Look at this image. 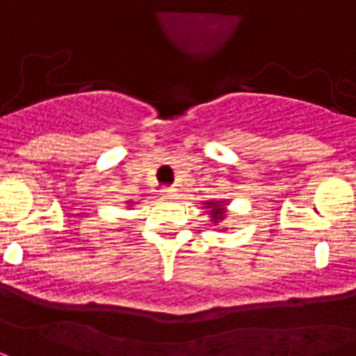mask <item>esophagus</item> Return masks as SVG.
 Wrapping results in <instances>:
<instances>
[{"instance_id": "esophagus-1", "label": "esophagus", "mask_w": 356, "mask_h": 356, "mask_svg": "<svg viewBox=\"0 0 356 356\" xmlns=\"http://www.w3.org/2000/svg\"><path fill=\"white\" fill-rule=\"evenodd\" d=\"M161 195L167 198H175L176 197V187H163L161 189Z\"/></svg>"}]
</instances>
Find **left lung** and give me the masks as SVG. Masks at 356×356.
I'll return each mask as SVG.
<instances>
[{"mask_svg":"<svg viewBox=\"0 0 356 356\" xmlns=\"http://www.w3.org/2000/svg\"><path fill=\"white\" fill-rule=\"evenodd\" d=\"M202 208L208 211L209 219H211L213 225L227 219V204L222 202V200H206Z\"/></svg>","mask_w":356,"mask_h":356,"instance_id":"left-lung-1","label":"left lung"}]
</instances>
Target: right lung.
<instances>
[{"label": "right lung", "instance_id": "obj_1", "mask_svg": "<svg viewBox=\"0 0 356 356\" xmlns=\"http://www.w3.org/2000/svg\"><path fill=\"white\" fill-rule=\"evenodd\" d=\"M126 206H128V208L129 206H134V200H126Z\"/></svg>", "mask_w": 356, "mask_h": 356}]
</instances>
